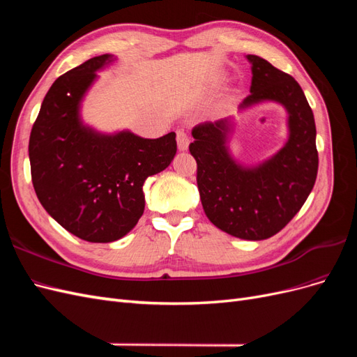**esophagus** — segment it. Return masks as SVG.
Instances as JSON below:
<instances>
[{"label":"esophagus","instance_id":"1","mask_svg":"<svg viewBox=\"0 0 357 357\" xmlns=\"http://www.w3.org/2000/svg\"><path fill=\"white\" fill-rule=\"evenodd\" d=\"M177 146L178 150H186L189 146V135L185 129H178L177 131Z\"/></svg>","mask_w":357,"mask_h":357}]
</instances>
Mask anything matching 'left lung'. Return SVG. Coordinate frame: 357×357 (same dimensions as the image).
Returning <instances> with one entry per match:
<instances>
[{"instance_id": "1", "label": "left lung", "mask_w": 357, "mask_h": 357, "mask_svg": "<svg viewBox=\"0 0 357 357\" xmlns=\"http://www.w3.org/2000/svg\"><path fill=\"white\" fill-rule=\"evenodd\" d=\"M252 62L250 95L241 107L273 100L286 107L290 137L269 160L241 168L225 147L228 121L204 122L192 129L189 144L197 160V183L205 214L226 234L243 240H266L295 218L316 183L319 153L316 123L299 83L268 61Z\"/></svg>"}]
</instances>
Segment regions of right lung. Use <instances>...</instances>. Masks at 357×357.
<instances>
[{
  "label": "right lung",
  "instance_id": "1",
  "mask_svg": "<svg viewBox=\"0 0 357 357\" xmlns=\"http://www.w3.org/2000/svg\"><path fill=\"white\" fill-rule=\"evenodd\" d=\"M112 58L95 56L58 77L29 137L31 178L41 205L89 243H112L134 228L144 211L146 178L164 171L177 152L176 132L149 139L101 135L82 125V96Z\"/></svg>",
  "mask_w": 357,
  "mask_h": 357
}]
</instances>
